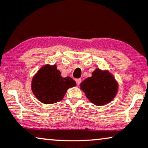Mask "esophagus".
I'll return each mask as SVG.
<instances>
[{
	"mask_svg": "<svg viewBox=\"0 0 148 148\" xmlns=\"http://www.w3.org/2000/svg\"><path fill=\"white\" fill-rule=\"evenodd\" d=\"M76 84L78 85H79L81 84V79H76Z\"/></svg>",
	"mask_w": 148,
	"mask_h": 148,
	"instance_id": "34e87169",
	"label": "esophagus"
}]
</instances>
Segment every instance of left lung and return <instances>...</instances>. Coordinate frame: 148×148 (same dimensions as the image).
I'll return each mask as SVG.
<instances>
[{
  "label": "left lung",
  "mask_w": 148,
  "mask_h": 148,
  "mask_svg": "<svg viewBox=\"0 0 148 148\" xmlns=\"http://www.w3.org/2000/svg\"><path fill=\"white\" fill-rule=\"evenodd\" d=\"M90 102L96 106H105L114 99L119 90L118 82L108 70L97 68L92 76L87 78L80 85Z\"/></svg>",
  "instance_id": "8db88e82"
}]
</instances>
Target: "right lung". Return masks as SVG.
<instances>
[{
    "instance_id": "add662e5",
    "label": "right lung",
    "mask_w": 148,
    "mask_h": 148,
    "mask_svg": "<svg viewBox=\"0 0 148 148\" xmlns=\"http://www.w3.org/2000/svg\"><path fill=\"white\" fill-rule=\"evenodd\" d=\"M76 85L71 77L61 76L56 64H46L33 76L31 89L39 101L44 104H53L63 100L67 90Z\"/></svg>"
}]
</instances>
